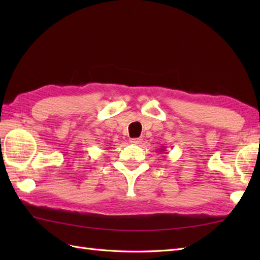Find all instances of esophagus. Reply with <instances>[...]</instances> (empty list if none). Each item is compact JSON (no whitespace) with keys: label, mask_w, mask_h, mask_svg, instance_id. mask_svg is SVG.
I'll list each match as a JSON object with an SVG mask.
<instances>
[{"label":"esophagus","mask_w":260,"mask_h":260,"mask_svg":"<svg viewBox=\"0 0 260 260\" xmlns=\"http://www.w3.org/2000/svg\"><path fill=\"white\" fill-rule=\"evenodd\" d=\"M131 142L134 143V144H141L142 139H141V137H137V139H132Z\"/></svg>","instance_id":"34e87169"}]
</instances>
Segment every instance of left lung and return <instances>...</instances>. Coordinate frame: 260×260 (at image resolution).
I'll list each match as a JSON object with an SVG mask.
<instances>
[{
    "mask_svg": "<svg viewBox=\"0 0 260 260\" xmlns=\"http://www.w3.org/2000/svg\"><path fill=\"white\" fill-rule=\"evenodd\" d=\"M164 151H165L164 148H162V147H161V148H159V151H158V152H164Z\"/></svg>",
    "mask_w": 260,
    "mask_h": 260,
    "instance_id": "1",
    "label": "left lung"
}]
</instances>
